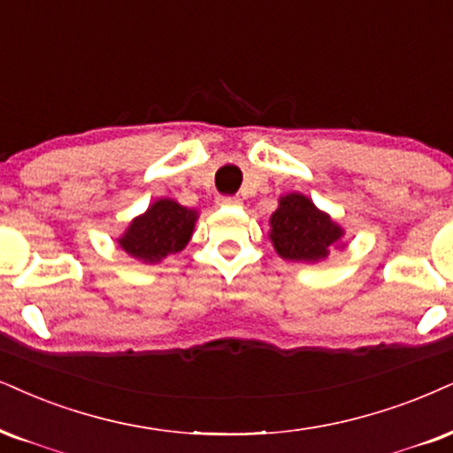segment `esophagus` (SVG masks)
<instances>
[{
	"instance_id": "esophagus-1",
	"label": "esophagus",
	"mask_w": 453,
	"mask_h": 453,
	"mask_svg": "<svg viewBox=\"0 0 453 453\" xmlns=\"http://www.w3.org/2000/svg\"><path fill=\"white\" fill-rule=\"evenodd\" d=\"M218 205H239L242 203V199L239 197H233V195H220V197L216 199Z\"/></svg>"
}]
</instances>
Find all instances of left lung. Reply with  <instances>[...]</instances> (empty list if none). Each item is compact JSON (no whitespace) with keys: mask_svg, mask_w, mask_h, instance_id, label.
Masks as SVG:
<instances>
[{"mask_svg":"<svg viewBox=\"0 0 453 453\" xmlns=\"http://www.w3.org/2000/svg\"><path fill=\"white\" fill-rule=\"evenodd\" d=\"M273 248L292 262H319L344 237V228L321 211L306 195L288 193L271 216Z\"/></svg>","mask_w":453,"mask_h":453,"instance_id":"1","label":"left lung"}]
</instances>
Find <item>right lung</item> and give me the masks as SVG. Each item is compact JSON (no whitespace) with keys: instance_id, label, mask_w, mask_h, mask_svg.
<instances>
[{"instance_id":"1","label":"right lung","mask_w":453,"mask_h":453,"mask_svg":"<svg viewBox=\"0 0 453 453\" xmlns=\"http://www.w3.org/2000/svg\"><path fill=\"white\" fill-rule=\"evenodd\" d=\"M195 222L197 210H188L178 201L164 197L149 205L144 214L134 218L117 243L132 258L155 265L165 256L184 250L195 231Z\"/></svg>"}]
</instances>
